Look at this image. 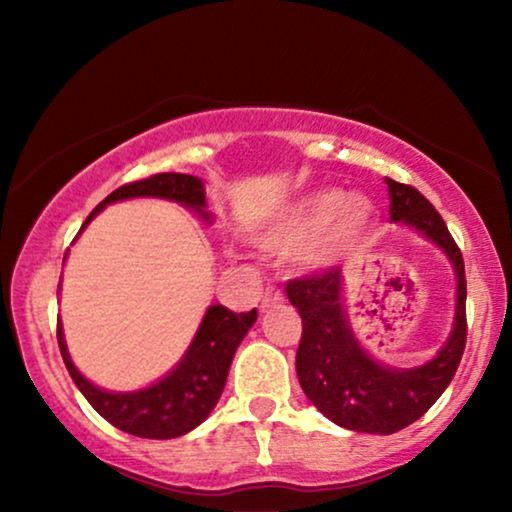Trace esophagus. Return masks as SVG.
<instances>
[{
  "instance_id": "esophagus-1",
  "label": "esophagus",
  "mask_w": 512,
  "mask_h": 512,
  "mask_svg": "<svg viewBox=\"0 0 512 512\" xmlns=\"http://www.w3.org/2000/svg\"><path fill=\"white\" fill-rule=\"evenodd\" d=\"M282 293H279L277 289H272V286H268V289H265V293H263V300H261V310H268V307H272V305H279L282 303Z\"/></svg>"
}]
</instances>
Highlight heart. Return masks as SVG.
<instances>
[{"instance_id": "obj_1", "label": "heart", "mask_w": 512, "mask_h": 512, "mask_svg": "<svg viewBox=\"0 0 512 512\" xmlns=\"http://www.w3.org/2000/svg\"><path fill=\"white\" fill-rule=\"evenodd\" d=\"M373 216L375 209L363 195L317 191L256 233L254 244L272 256H293L305 248V268L321 270L366 235Z\"/></svg>"}]
</instances>
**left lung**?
Segmentation results:
<instances>
[{
  "mask_svg": "<svg viewBox=\"0 0 512 512\" xmlns=\"http://www.w3.org/2000/svg\"><path fill=\"white\" fill-rule=\"evenodd\" d=\"M391 221L408 223L438 244L457 275V307L450 338L440 352L417 368H389L375 361L356 340L347 321L342 275L326 270L293 279L286 296L303 319L296 373L305 396L342 429L361 433H396L417 422L457 373L466 347V272L457 242L443 216L417 188L387 179Z\"/></svg>",
  "mask_w": 512,
  "mask_h": 512,
  "instance_id": "left-lung-1",
  "label": "left lung"
}]
</instances>
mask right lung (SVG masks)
<instances>
[{"label": "right lung", "mask_w": 512, "mask_h": 512, "mask_svg": "<svg viewBox=\"0 0 512 512\" xmlns=\"http://www.w3.org/2000/svg\"><path fill=\"white\" fill-rule=\"evenodd\" d=\"M130 198L174 200L179 205L195 209L202 221L212 223V214L207 212L205 186H202V181L198 177H191V174L163 172L116 188L114 193L107 195L90 212L81 230L95 219V214H100L104 207L111 205V202ZM256 317V310L235 314L223 305H212L205 312V317H202V324L198 333H195L191 347L186 349L184 359L163 380L153 382L146 389L125 391V394L95 387L93 382L79 373V368L74 366L72 356L67 352L65 333H62L60 321L58 345L62 361H65L74 384L109 424L130 433V436L167 440L193 431L214 410L216 401L221 398L223 387H226V377L237 347H240V342L244 340L249 328L254 326Z\"/></svg>", "instance_id": "right-lung-1"}]
</instances>
